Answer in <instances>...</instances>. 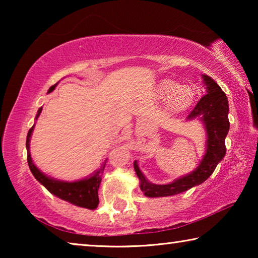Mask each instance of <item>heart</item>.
I'll list each match as a JSON object with an SVG mask.
<instances>
[{
    "instance_id": "b5f03b06",
    "label": "heart",
    "mask_w": 258,
    "mask_h": 258,
    "mask_svg": "<svg viewBox=\"0 0 258 258\" xmlns=\"http://www.w3.org/2000/svg\"><path fill=\"white\" fill-rule=\"evenodd\" d=\"M159 97L163 100H169V107L174 111H181L189 108L196 97L195 90L191 86H182L173 80H165L160 83L158 89Z\"/></svg>"
}]
</instances>
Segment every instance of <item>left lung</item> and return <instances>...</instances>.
Instances as JSON below:
<instances>
[{"mask_svg":"<svg viewBox=\"0 0 258 258\" xmlns=\"http://www.w3.org/2000/svg\"><path fill=\"white\" fill-rule=\"evenodd\" d=\"M207 93L200 98L199 101L187 115L186 119L200 117L204 121L207 132V150L203 161L189 175L175 180L169 184L158 185L148 182L140 171L137 161H134L135 173L140 180V187L147 197H167L181 194L191 189L192 186L202 184L212 175L217 164L225 156V138L228 135L229 123V103L225 93L212 77L203 75Z\"/></svg>","mask_w":258,"mask_h":258,"instance_id":"8db88e82","label":"left lung"}]
</instances>
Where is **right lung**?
<instances>
[{
	"label": "right lung",
	"instance_id": "right-lung-1",
	"mask_svg": "<svg viewBox=\"0 0 258 258\" xmlns=\"http://www.w3.org/2000/svg\"><path fill=\"white\" fill-rule=\"evenodd\" d=\"M56 84L52 85L50 87L49 92H52L55 89ZM42 111V108L38 109L36 118L40 116ZM34 130V126L30 127L27 134V139H26V148H27V161L30 172L33 173L36 180L42 183L47 190H49L52 195L56 196L60 199L66 200V202L72 203L76 206L89 208V209H95L99 205V197H98V190L101 183V176L103 174L104 166H106L107 161H104L101 167H100L97 172H95L92 176L85 180L76 181V182H62V181H55L53 178H50L43 174L41 171H38V168L33 164L32 157H30L29 152V141H30V135Z\"/></svg>",
	"mask_w": 258,
	"mask_h": 258
}]
</instances>
